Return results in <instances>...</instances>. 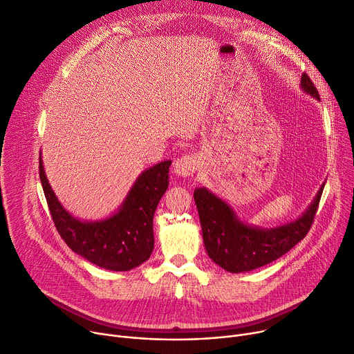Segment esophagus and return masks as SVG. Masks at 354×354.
I'll return each mask as SVG.
<instances>
[{
  "label": "esophagus",
  "mask_w": 354,
  "mask_h": 354,
  "mask_svg": "<svg viewBox=\"0 0 354 354\" xmlns=\"http://www.w3.org/2000/svg\"><path fill=\"white\" fill-rule=\"evenodd\" d=\"M197 167H198V156L188 153L176 160L174 173L180 177H189L197 171Z\"/></svg>",
  "instance_id": "obj_1"
}]
</instances>
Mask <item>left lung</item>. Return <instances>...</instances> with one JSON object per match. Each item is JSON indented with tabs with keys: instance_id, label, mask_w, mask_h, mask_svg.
<instances>
[{
	"instance_id": "left-lung-1",
	"label": "left lung",
	"mask_w": 354,
	"mask_h": 354,
	"mask_svg": "<svg viewBox=\"0 0 354 354\" xmlns=\"http://www.w3.org/2000/svg\"><path fill=\"white\" fill-rule=\"evenodd\" d=\"M301 88L305 93L320 100L306 73L301 77ZM323 187L324 183L299 218L274 228H261L241 221L227 201L216 197L205 187H197L194 189V201L208 257L232 274L248 272L281 258L309 232Z\"/></svg>"
}]
</instances>
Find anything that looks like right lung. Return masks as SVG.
<instances>
[{
	"mask_svg": "<svg viewBox=\"0 0 354 354\" xmlns=\"http://www.w3.org/2000/svg\"><path fill=\"white\" fill-rule=\"evenodd\" d=\"M170 166L171 160H166L145 170L119 209L97 221L79 220L64 208L46 178L42 157L39 178L52 220L66 245L103 269L123 272L142 265L153 252V216L169 187Z\"/></svg>",
	"mask_w": 354,
	"mask_h": 354,
	"instance_id": "right-lung-1",
	"label": "right lung"
}]
</instances>
